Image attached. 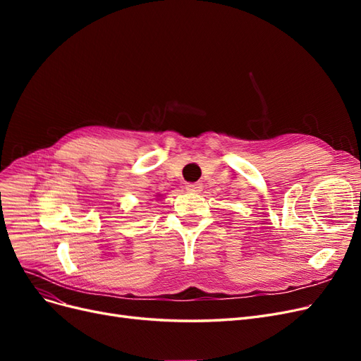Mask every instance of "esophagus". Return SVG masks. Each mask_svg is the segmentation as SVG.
<instances>
[{"mask_svg":"<svg viewBox=\"0 0 361 361\" xmlns=\"http://www.w3.org/2000/svg\"><path fill=\"white\" fill-rule=\"evenodd\" d=\"M185 190L190 191V192H200L202 191V185L200 183H187V187Z\"/></svg>","mask_w":361,"mask_h":361,"instance_id":"obj_1","label":"esophagus"}]
</instances>
